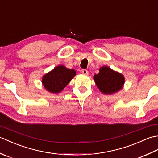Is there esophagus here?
<instances>
[{
  "label": "esophagus",
  "mask_w": 158,
  "mask_h": 158,
  "mask_svg": "<svg viewBox=\"0 0 158 158\" xmlns=\"http://www.w3.org/2000/svg\"><path fill=\"white\" fill-rule=\"evenodd\" d=\"M81 73L83 74V75H88L89 74V72L88 70H85V69H83L81 70Z\"/></svg>",
  "instance_id": "1"
}]
</instances>
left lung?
I'll return each instance as SVG.
<instances>
[{"mask_svg":"<svg viewBox=\"0 0 158 158\" xmlns=\"http://www.w3.org/2000/svg\"><path fill=\"white\" fill-rule=\"evenodd\" d=\"M94 79L100 92L105 94H111L118 92L124 84L123 76L110 69L108 66L100 69V72L94 76Z\"/></svg>","mask_w":158,"mask_h":158,"instance_id":"obj_1","label":"left lung"}]
</instances>
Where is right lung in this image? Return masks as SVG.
Here are the masks:
<instances>
[{
	"instance_id": "1",
	"label": "right lung",
	"mask_w": 158,
	"mask_h": 158,
	"mask_svg": "<svg viewBox=\"0 0 158 158\" xmlns=\"http://www.w3.org/2000/svg\"><path fill=\"white\" fill-rule=\"evenodd\" d=\"M73 69H66L64 66H58L43 77L42 83L48 91L59 93L65 88L75 75Z\"/></svg>"
}]
</instances>
